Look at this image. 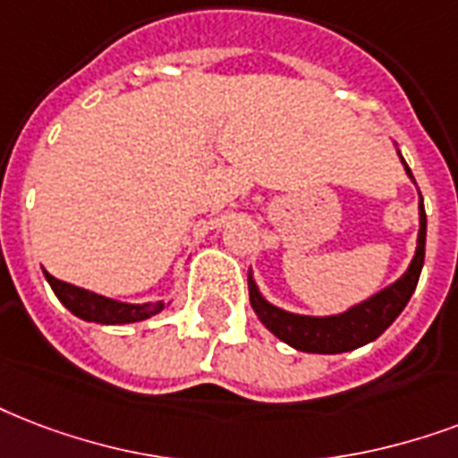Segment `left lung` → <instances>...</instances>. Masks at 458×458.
Instances as JSON below:
<instances>
[{
	"label": "left lung",
	"mask_w": 458,
	"mask_h": 458,
	"mask_svg": "<svg viewBox=\"0 0 458 458\" xmlns=\"http://www.w3.org/2000/svg\"><path fill=\"white\" fill-rule=\"evenodd\" d=\"M406 165V160H403ZM408 174L411 167L406 165ZM413 177V174H411ZM425 230H428V218H425V206L420 199V233H418V250L411 261V267L399 281L382 293H377L375 298L365 300L360 305L351 307L348 312L336 314V317H302V314H291L268 305L261 298L252 276H250V302L257 312L264 327L271 334L285 341L298 351L305 353H345L355 351L360 345L375 341L382 336L384 331L392 327V322L403 312L408 300L413 295L420 271L425 261Z\"/></svg>",
	"instance_id": "1"
}]
</instances>
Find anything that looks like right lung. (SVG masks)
<instances>
[{"label":"right lung","mask_w":458,"mask_h":458,"mask_svg":"<svg viewBox=\"0 0 458 458\" xmlns=\"http://www.w3.org/2000/svg\"><path fill=\"white\" fill-rule=\"evenodd\" d=\"M47 284L52 285V291L59 298V302L76 317H81L86 322L98 324H131L148 319L153 314H158L163 310V302H146V305H127V302H117V300L103 298L96 293L83 291L72 284H64L55 276L45 274Z\"/></svg>","instance_id":"obj_1"}]
</instances>
